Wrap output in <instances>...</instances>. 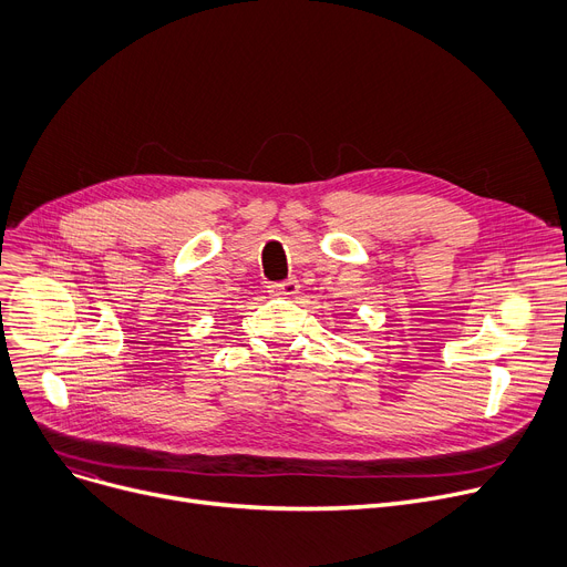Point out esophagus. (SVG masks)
Segmentation results:
<instances>
[{
  "label": "esophagus",
  "mask_w": 567,
  "mask_h": 567,
  "mask_svg": "<svg viewBox=\"0 0 567 567\" xmlns=\"http://www.w3.org/2000/svg\"><path fill=\"white\" fill-rule=\"evenodd\" d=\"M298 289H300V285H298L296 278H287L285 282H276V285L269 287V291L274 296H280V298H293L298 293Z\"/></svg>",
  "instance_id": "1"
}]
</instances>
